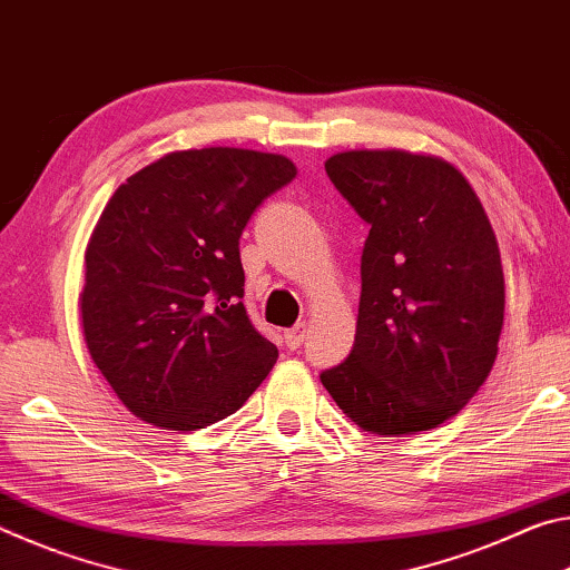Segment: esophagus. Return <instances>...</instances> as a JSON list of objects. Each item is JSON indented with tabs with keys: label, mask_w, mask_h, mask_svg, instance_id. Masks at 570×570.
I'll return each mask as SVG.
<instances>
[{
	"label": "esophagus",
	"mask_w": 570,
	"mask_h": 570,
	"mask_svg": "<svg viewBox=\"0 0 570 570\" xmlns=\"http://www.w3.org/2000/svg\"><path fill=\"white\" fill-rule=\"evenodd\" d=\"M284 340H286L288 350H298V346H302L304 340H306V324L302 322V324L292 326V330H288V332L284 334Z\"/></svg>",
	"instance_id": "1"
}]
</instances>
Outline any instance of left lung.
<instances>
[{"mask_svg":"<svg viewBox=\"0 0 570 570\" xmlns=\"http://www.w3.org/2000/svg\"><path fill=\"white\" fill-rule=\"evenodd\" d=\"M370 224L354 346L322 384L372 435H417L493 370L505 312L500 248L465 176L438 156L344 150L324 163Z\"/></svg>","mask_w":570,"mask_h":570,"instance_id":"left-lung-1","label":"left lung"}]
</instances>
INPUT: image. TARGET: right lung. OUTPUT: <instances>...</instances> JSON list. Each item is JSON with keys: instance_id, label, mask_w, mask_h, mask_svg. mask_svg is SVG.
<instances>
[{"instance_id": "obj_1", "label": "right lung", "mask_w": 570, "mask_h": 570, "mask_svg": "<svg viewBox=\"0 0 570 570\" xmlns=\"http://www.w3.org/2000/svg\"><path fill=\"white\" fill-rule=\"evenodd\" d=\"M296 178L286 156L173 150L122 183L85 248L80 320L92 362L135 417L190 432L234 414L276 346L248 322L238 238Z\"/></svg>"}]
</instances>
